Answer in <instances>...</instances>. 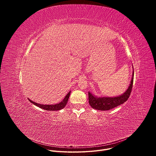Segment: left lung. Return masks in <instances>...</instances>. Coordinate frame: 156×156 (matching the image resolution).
I'll list each match as a JSON object with an SVG mask.
<instances>
[{
    "label": "left lung",
    "instance_id": "1",
    "mask_svg": "<svg viewBox=\"0 0 156 156\" xmlns=\"http://www.w3.org/2000/svg\"><path fill=\"white\" fill-rule=\"evenodd\" d=\"M133 77H134V70H133L131 80L130 81V84L126 90V91L121 95L115 97H105L101 96L98 97L91 93L88 92L89 97V103L94 109L99 110H108L112 109L115 107H117L125 102H126L131 92L133 83Z\"/></svg>",
    "mask_w": 156,
    "mask_h": 156
}]
</instances>
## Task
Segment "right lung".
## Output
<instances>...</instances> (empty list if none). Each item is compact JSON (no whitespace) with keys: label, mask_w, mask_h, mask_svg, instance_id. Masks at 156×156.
<instances>
[{"label":"right lung","mask_w":156,"mask_h":156,"mask_svg":"<svg viewBox=\"0 0 156 156\" xmlns=\"http://www.w3.org/2000/svg\"><path fill=\"white\" fill-rule=\"evenodd\" d=\"M70 93L71 91H70L67 94H66L65 96V97L64 98V99L60 102V103H58V104H51V105H46V104H38V103H36V102H33V101H31V99H30L28 98V100L32 103L34 105H35L37 107H39L42 109H44V110H61L62 108H63L66 104H67V102H68V100H69V98L70 97Z\"/></svg>","instance_id":"add662e5"}]
</instances>
